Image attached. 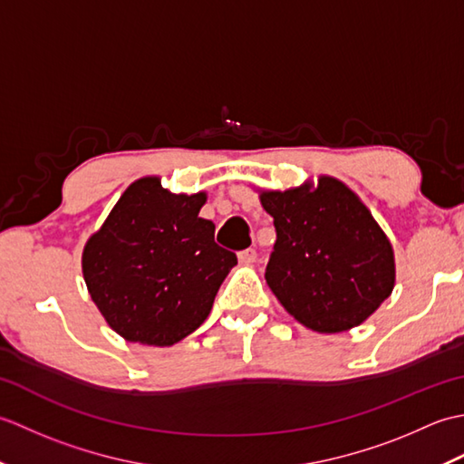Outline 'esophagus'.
<instances>
[{
    "label": "esophagus",
    "mask_w": 464,
    "mask_h": 464,
    "mask_svg": "<svg viewBox=\"0 0 464 464\" xmlns=\"http://www.w3.org/2000/svg\"><path fill=\"white\" fill-rule=\"evenodd\" d=\"M255 259H257V251L255 249H245L239 253V261L243 265H251V263H255Z\"/></svg>",
    "instance_id": "34e87169"
}]
</instances>
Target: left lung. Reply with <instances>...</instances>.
<instances>
[{"label":"left lung","instance_id":"1","mask_svg":"<svg viewBox=\"0 0 464 464\" xmlns=\"http://www.w3.org/2000/svg\"><path fill=\"white\" fill-rule=\"evenodd\" d=\"M277 241L265 271L291 317L314 333L359 327L395 289V251L359 195L319 175L289 189H259Z\"/></svg>","mask_w":464,"mask_h":464}]
</instances>
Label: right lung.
I'll return each mask as SVG.
<instances>
[{
	"label": "right lung",
	"instance_id": "add662e5",
	"mask_svg": "<svg viewBox=\"0 0 464 464\" xmlns=\"http://www.w3.org/2000/svg\"><path fill=\"white\" fill-rule=\"evenodd\" d=\"M207 193H173L161 177L133 181L87 239L83 279L105 323L130 343L171 347L209 317L237 265L199 217Z\"/></svg>",
	"mask_w": 464,
	"mask_h": 464
}]
</instances>
